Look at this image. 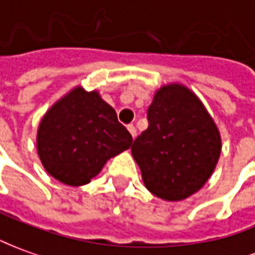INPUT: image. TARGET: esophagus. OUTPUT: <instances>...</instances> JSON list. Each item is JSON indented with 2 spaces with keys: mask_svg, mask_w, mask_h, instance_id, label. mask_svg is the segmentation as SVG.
I'll return each mask as SVG.
<instances>
[{
  "mask_svg": "<svg viewBox=\"0 0 255 255\" xmlns=\"http://www.w3.org/2000/svg\"><path fill=\"white\" fill-rule=\"evenodd\" d=\"M128 130L131 134V137H136V128L133 125H128Z\"/></svg>",
  "mask_w": 255,
  "mask_h": 255,
  "instance_id": "obj_1",
  "label": "esophagus"
}]
</instances>
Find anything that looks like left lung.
<instances>
[{"mask_svg":"<svg viewBox=\"0 0 255 255\" xmlns=\"http://www.w3.org/2000/svg\"><path fill=\"white\" fill-rule=\"evenodd\" d=\"M147 121L131 144L145 187L168 201L200 190L221 154L219 131L201 101L182 84L165 86L148 107Z\"/></svg>","mask_w":255,"mask_h":255,"instance_id":"1","label":"left lung"}]
</instances>
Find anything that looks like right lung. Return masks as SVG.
Segmentation results:
<instances>
[{
	"mask_svg": "<svg viewBox=\"0 0 255 255\" xmlns=\"http://www.w3.org/2000/svg\"><path fill=\"white\" fill-rule=\"evenodd\" d=\"M131 141L115 110L97 91L86 93L77 87L44 115L37 151L51 176L82 186L98 175L110 158L128 150Z\"/></svg>",
	"mask_w": 255,
	"mask_h": 255,
	"instance_id": "obj_1",
	"label": "right lung"
}]
</instances>
